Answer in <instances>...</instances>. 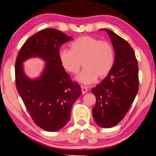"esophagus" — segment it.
<instances>
[{
    "mask_svg": "<svg viewBox=\"0 0 156 156\" xmlns=\"http://www.w3.org/2000/svg\"><path fill=\"white\" fill-rule=\"evenodd\" d=\"M81 89H82V94H83V95L87 93V88L86 87L81 86Z\"/></svg>",
    "mask_w": 156,
    "mask_h": 156,
    "instance_id": "obj_1",
    "label": "esophagus"
}]
</instances>
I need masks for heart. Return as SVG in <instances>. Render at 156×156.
<instances>
[{
    "instance_id": "heart-1",
    "label": "heart",
    "mask_w": 156,
    "mask_h": 156,
    "mask_svg": "<svg viewBox=\"0 0 156 156\" xmlns=\"http://www.w3.org/2000/svg\"><path fill=\"white\" fill-rule=\"evenodd\" d=\"M70 48V50H60L59 59L63 68L72 74L78 73L83 62L84 68L76 77L79 83L91 84L98 77L100 79L107 77L112 71L115 51L109 42L84 36L72 42Z\"/></svg>"
}]
</instances>
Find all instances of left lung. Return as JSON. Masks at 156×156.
Segmentation results:
<instances>
[{"label": "left lung", "mask_w": 156, "mask_h": 156, "mask_svg": "<svg viewBox=\"0 0 156 156\" xmlns=\"http://www.w3.org/2000/svg\"><path fill=\"white\" fill-rule=\"evenodd\" d=\"M115 51L112 71L92 89L96 103L92 109L96 122L104 128L118 125L130 109L138 91V66L135 52L125 39L107 29Z\"/></svg>", "instance_id": "8db88e82"}]
</instances>
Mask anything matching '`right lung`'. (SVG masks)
<instances>
[{"mask_svg": "<svg viewBox=\"0 0 156 156\" xmlns=\"http://www.w3.org/2000/svg\"><path fill=\"white\" fill-rule=\"evenodd\" d=\"M72 38L56 29H45L31 36L16 57L17 91L34 122L45 131H56L67 125L72 105L82 93L59 59L60 46ZM36 57L43 59L46 65L39 77L31 79L25 75L22 63Z\"/></svg>", "mask_w": 156, "mask_h": 156, "instance_id": "1", "label": "right lung"}]
</instances>
